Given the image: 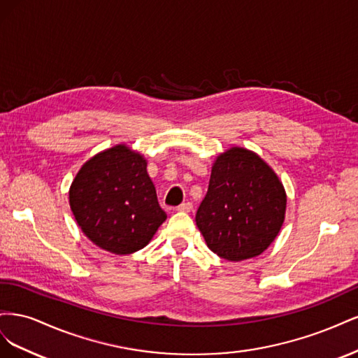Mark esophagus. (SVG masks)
Wrapping results in <instances>:
<instances>
[{
    "instance_id": "34e87169",
    "label": "esophagus",
    "mask_w": 358,
    "mask_h": 358,
    "mask_svg": "<svg viewBox=\"0 0 358 358\" xmlns=\"http://www.w3.org/2000/svg\"><path fill=\"white\" fill-rule=\"evenodd\" d=\"M176 210H179V212H191L192 210V203H189V201L182 203V204L178 206Z\"/></svg>"
}]
</instances>
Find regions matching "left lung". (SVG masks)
Masks as SVG:
<instances>
[{
	"label": "left lung",
	"mask_w": 358,
	"mask_h": 358,
	"mask_svg": "<svg viewBox=\"0 0 358 358\" xmlns=\"http://www.w3.org/2000/svg\"><path fill=\"white\" fill-rule=\"evenodd\" d=\"M285 210L287 192L275 170L254 150L231 146L213 161L196 222L212 252L243 262L272 245Z\"/></svg>",
	"instance_id": "left-lung-1"
}]
</instances>
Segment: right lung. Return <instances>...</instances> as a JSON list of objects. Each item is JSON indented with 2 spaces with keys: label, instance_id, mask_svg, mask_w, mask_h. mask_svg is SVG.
Segmentation results:
<instances>
[{
  "label": "right lung",
  "instance_id": "obj_1",
  "mask_svg": "<svg viewBox=\"0 0 358 358\" xmlns=\"http://www.w3.org/2000/svg\"><path fill=\"white\" fill-rule=\"evenodd\" d=\"M146 167L142 154L119 143L91 157L71 182L69 200L76 222L107 252H137L167 218Z\"/></svg>",
  "mask_w": 358,
  "mask_h": 358
}]
</instances>
